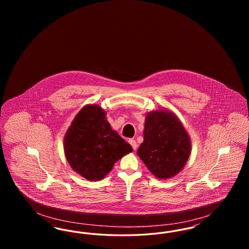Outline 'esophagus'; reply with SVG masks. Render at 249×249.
<instances>
[{"label": "esophagus", "mask_w": 249, "mask_h": 249, "mask_svg": "<svg viewBox=\"0 0 249 249\" xmlns=\"http://www.w3.org/2000/svg\"><path fill=\"white\" fill-rule=\"evenodd\" d=\"M129 142H130V145L132 146L133 150H136V149H137V142H136V141H135L134 139H130Z\"/></svg>", "instance_id": "obj_1"}]
</instances>
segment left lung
Wrapping results in <instances>:
<instances>
[{
  "mask_svg": "<svg viewBox=\"0 0 249 249\" xmlns=\"http://www.w3.org/2000/svg\"><path fill=\"white\" fill-rule=\"evenodd\" d=\"M142 133L137 155L146 168L160 179L176 177L191 152L190 135L178 116L164 108L148 112Z\"/></svg>",
  "mask_w": 249,
  "mask_h": 249,
  "instance_id": "obj_1",
  "label": "left lung"
}]
</instances>
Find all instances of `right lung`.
Returning a JSON list of instances; mask_svg holds the SVG:
<instances>
[{"instance_id": "1", "label": "right lung", "mask_w": 249, "mask_h": 249, "mask_svg": "<svg viewBox=\"0 0 249 249\" xmlns=\"http://www.w3.org/2000/svg\"><path fill=\"white\" fill-rule=\"evenodd\" d=\"M63 148L71 169L89 181L104 179L119 160L132 152L98 105L85 106L76 114L65 133Z\"/></svg>"}]
</instances>
